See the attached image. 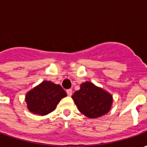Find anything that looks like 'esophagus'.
<instances>
[{
    "label": "esophagus",
    "mask_w": 147,
    "mask_h": 147,
    "mask_svg": "<svg viewBox=\"0 0 147 147\" xmlns=\"http://www.w3.org/2000/svg\"><path fill=\"white\" fill-rule=\"evenodd\" d=\"M66 92H67V94L68 96H71V94H72V90H71V89L67 90Z\"/></svg>",
    "instance_id": "1"
}]
</instances>
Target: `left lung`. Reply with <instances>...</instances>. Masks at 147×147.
<instances>
[{
  "mask_svg": "<svg viewBox=\"0 0 147 147\" xmlns=\"http://www.w3.org/2000/svg\"><path fill=\"white\" fill-rule=\"evenodd\" d=\"M80 113L88 118H98L110 110L113 96L90 82L80 85V89L71 96Z\"/></svg>",
  "mask_w": 147,
  "mask_h": 147,
  "instance_id": "obj_1",
  "label": "left lung"
}]
</instances>
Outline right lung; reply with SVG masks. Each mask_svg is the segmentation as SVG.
<instances>
[{"mask_svg":"<svg viewBox=\"0 0 147 147\" xmlns=\"http://www.w3.org/2000/svg\"><path fill=\"white\" fill-rule=\"evenodd\" d=\"M66 96V92L59 84L43 81L27 93L25 100L30 112L45 116L54 110L60 101Z\"/></svg>","mask_w":147,"mask_h":147,"instance_id":"right-lung-1","label":"right lung"}]
</instances>
